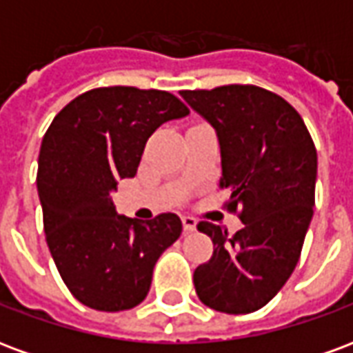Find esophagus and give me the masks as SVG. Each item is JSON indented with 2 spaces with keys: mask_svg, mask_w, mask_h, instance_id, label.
Segmentation results:
<instances>
[{
  "mask_svg": "<svg viewBox=\"0 0 353 353\" xmlns=\"http://www.w3.org/2000/svg\"><path fill=\"white\" fill-rule=\"evenodd\" d=\"M181 221H183L185 232H192V230L196 229V219L191 217V215H183V217H181Z\"/></svg>",
  "mask_w": 353,
  "mask_h": 353,
  "instance_id": "1",
  "label": "esophagus"
}]
</instances>
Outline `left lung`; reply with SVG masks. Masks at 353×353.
Instances as JSON below:
<instances>
[{
	"label": "left lung",
	"mask_w": 353,
	"mask_h": 353,
	"mask_svg": "<svg viewBox=\"0 0 353 353\" xmlns=\"http://www.w3.org/2000/svg\"><path fill=\"white\" fill-rule=\"evenodd\" d=\"M183 100L217 132L219 185L230 189L225 208L244 227L200 221L214 255L192 281L202 303L225 314L263 308L295 270L314 214L318 153L296 109L255 85L181 90Z\"/></svg>",
	"instance_id": "8db88e82"
}]
</instances>
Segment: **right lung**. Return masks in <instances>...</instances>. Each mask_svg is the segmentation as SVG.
Returning <instances> with one entry per match:
<instances>
[{
    "instance_id": "1",
    "label": "right lung",
    "mask_w": 353,
    "mask_h": 353,
    "mask_svg": "<svg viewBox=\"0 0 353 353\" xmlns=\"http://www.w3.org/2000/svg\"><path fill=\"white\" fill-rule=\"evenodd\" d=\"M187 113L166 90L101 87L70 101L45 132L37 168L45 238L64 283L88 308L138 306L154 263L181 234L170 212L149 221L119 215L111 191L136 176L151 134Z\"/></svg>"
}]
</instances>
